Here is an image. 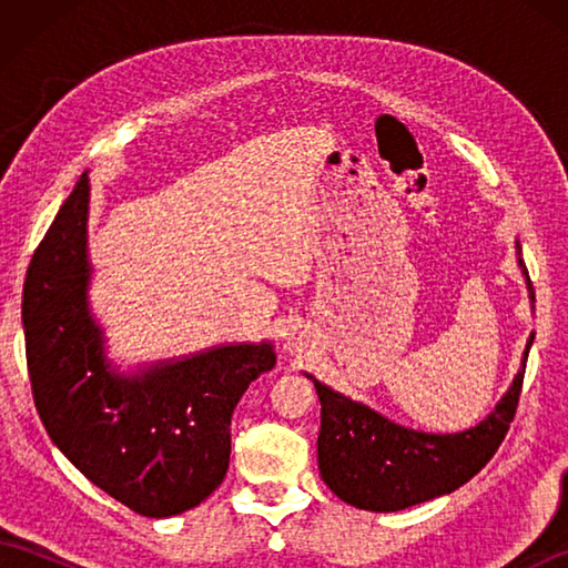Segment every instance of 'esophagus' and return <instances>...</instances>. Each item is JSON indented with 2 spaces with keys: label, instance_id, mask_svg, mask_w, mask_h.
Returning <instances> with one entry per match:
<instances>
[{
  "label": "esophagus",
  "instance_id": "34e87169",
  "mask_svg": "<svg viewBox=\"0 0 568 568\" xmlns=\"http://www.w3.org/2000/svg\"><path fill=\"white\" fill-rule=\"evenodd\" d=\"M287 346H291L293 348V352H303V342H300V339H293L291 344H287Z\"/></svg>",
  "mask_w": 568,
  "mask_h": 568
}]
</instances>
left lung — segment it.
<instances>
[{"mask_svg": "<svg viewBox=\"0 0 568 568\" xmlns=\"http://www.w3.org/2000/svg\"><path fill=\"white\" fill-rule=\"evenodd\" d=\"M515 253L535 310V287L529 283L520 241H515ZM532 342L535 332L527 339L520 371L496 407L476 427L449 434L405 427L305 373L322 403L317 462L324 484L336 498L371 513H397L464 486L490 462L508 434Z\"/></svg>", "mask_w": 568, "mask_h": 568, "instance_id": "obj_1", "label": "left lung"}]
</instances>
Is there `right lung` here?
I'll return each mask as SVG.
<instances>
[{"label":"right lung","mask_w":568,"mask_h":568,"mask_svg":"<svg viewBox=\"0 0 568 568\" xmlns=\"http://www.w3.org/2000/svg\"><path fill=\"white\" fill-rule=\"evenodd\" d=\"M90 173L36 248L21 322L33 403L68 462L143 517L210 498L232 454V415L275 366L271 342H239L119 371L90 305Z\"/></svg>","instance_id":"obj_1"}]
</instances>
